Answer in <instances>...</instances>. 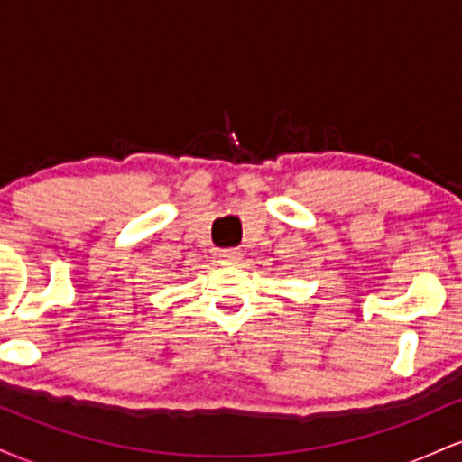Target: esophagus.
<instances>
[{
  "instance_id": "esophagus-1",
  "label": "esophagus",
  "mask_w": 462,
  "mask_h": 462,
  "mask_svg": "<svg viewBox=\"0 0 462 462\" xmlns=\"http://www.w3.org/2000/svg\"><path fill=\"white\" fill-rule=\"evenodd\" d=\"M238 261H241V252H238V249H224V252L219 254V263L224 264V267L238 264Z\"/></svg>"
}]
</instances>
